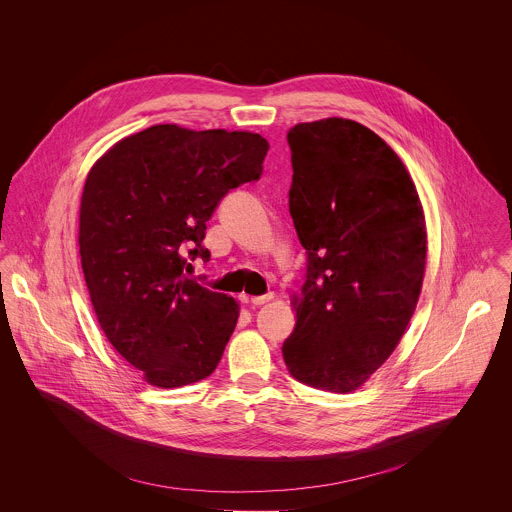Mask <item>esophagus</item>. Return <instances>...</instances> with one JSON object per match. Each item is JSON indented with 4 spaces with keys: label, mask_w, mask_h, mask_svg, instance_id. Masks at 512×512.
<instances>
[{
    "label": "esophagus",
    "mask_w": 512,
    "mask_h": 512,
    "mask_svg": "<svg viewBox=\"0 0 512 512\" xmlns=\"http://www.w3.org/2000/svg\"><path fill=\"white\" fill-rule=\"evenodd\" d=\"M272 299H274V293H266V295H258V297H244V301L254 305V307H260V305H264V303H268Z\"/></svg>",
    "instance_id": "1"
}]
</instances>
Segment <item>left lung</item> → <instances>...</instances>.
<instances>
[{"label":"left lung","instance_id":"left-lung-1","mask_svg":"<svg viewBox=\"0 0 512 512\" xmlns=\"http://www.w3.org/2000/svg\"><path fill=\"white\" fill-rule=\"evenodd\" d=\"M292 215L307 250L282 353L295 380L347 394L394 353L422 292L428 232L416 185L380 136L347 118L288 132Z\"/></svg>","mask_w":512,"mask_h":512}]
</instances>
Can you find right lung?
Wrapping results in <instances>:
<instances>
[{"label": "right lung", "mask_w": 512, "mask_h": 512, "mask_svg": "<svg viewBox=\"0 0 512 512\" xmlns=\"http://www.w3.org/2000/svg\"><path fill=\"white\" fill-rule=\"evenodd\" d=\"M270 144L252 132L159 124L122 138L88 171L78 213L80 264L96 319L147 384L213 374L238 321L236 299L185 276L209 262L207 220L262 173Z\"/></svg>", "instance_id": "add662e5"}]
</instances>
